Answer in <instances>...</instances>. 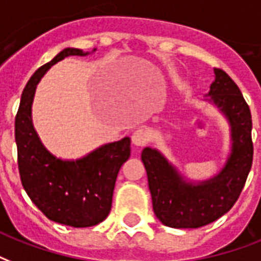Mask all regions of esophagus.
Here are the masks:
<instances>
[{
	"label": "esophagus",
	"instance_id": "34e87169",
	"mask_svg": "<svg viewBox=\"0 0 261 261\" xmlns=\"http://www.w3.org/2000/svg\"><path fill=\"white\" fill-rule=\"evenodd\" d=\"M149 140V132L147 130V129H137V130H135L132 135V143L136 147H143V145H145L147 143H148Z\"/></svg>",
	"mask_w": 261,
	"mask_h": 261
}]
</instances>
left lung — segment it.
<instances>
[{"label":"left lung","instance_id":"left-lung-1","mask_svg":"<svg viewBox=\"0 0 261 261\" xmlns=\"http://www.w3.org/2000/svg\"><path fill=\"white\" fill-rule=\"evenodd\" d=\"M205 100L214 105L230 126V152L217 174L203 181L187 178L161 151L141 152L153 213L165 226L197 229L225 215L237 201L253 159L252 117L241 91L222 69H214Z\"/></svg>","mask_w":261,"mask_h":261}]
</instances>
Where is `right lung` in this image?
Listing matches in <instances>:
<instances>
[{
  "instance_id": "right-lung-1",
  "label": "right lung",
  "mask_w": 261,
  "mask_h": 261,
  "mask_svg": "<svg viewBox=\"0 0 261 261\" xmlns=\"http://www.w3.org/2000/svg\"><path fill=\"white\" fill-rule=\"evenodd\" d=\"M94 48L91 53H94ZM90 51L66 47L28 80L15 120L17 163L24 191L50 219L72 227H90L105 221L121 166L130 156V139L103 144L79 159H61L40 140L32 122V102L40 79L57 62Z\"/></svg>"
}]
</instances>
